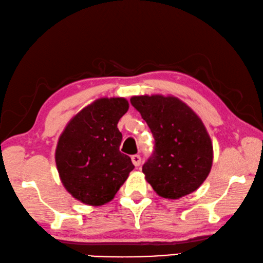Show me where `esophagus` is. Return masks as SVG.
Listing matches in <instances>:
<instances>
[{
    "label": "esophagus",
    "mask_w": 263,
    "mask_h": 263,
    "mask_svg": "<svg viewBox=\"0 0 263 263\" xmlns=\"http://www.w3.org/2000/svg\"><path fill=\"white\" fill-rule=\"evenodd\" d=\"M132 162H133V164L135 165L136 167H137V166H140V165H141V162H142L141 156H140V155H134V156H132Z\"/></svg>",
    "instance_id": "esophagus-1"
}]
</instances>
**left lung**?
Segmentation results:
<instances>
[{"mask_svg":"<svg viewBox=\"0 0 263 263\" xmlns=\"http://www.w3.org/2000/svg\"><path fill=\"white\" fill-rule=\"evenodd\" d=\"M130 103L148 123L155 151L142 172L159 196L177 200L191 194L209 176L214 151L202 120L177 97L134 96Z\"/></svg>","mask_w":263,"mask_h":263,"instance_id":"8db88e82","label":"left lung"}]
</instances>
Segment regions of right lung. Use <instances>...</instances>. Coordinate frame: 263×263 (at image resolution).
Wrapping results in <instances>:
<instances>
[{"label":"right lung","instance_id":"obj_1","mask_svg":"<svg viewBox=\"0 0 263 263\" xmlns=\"http://www.w3.org/2000/svg\"><path fill=\"white\" fill-rule=\"evenodd\" d=\"M129 104L124 98H100L80 110L64 128L55 150L63 186L76 200L103 205L113 199L134 165L120 153V118Z\"/></svg>","mask_w":263,"mask_h":263}]
</instances>
